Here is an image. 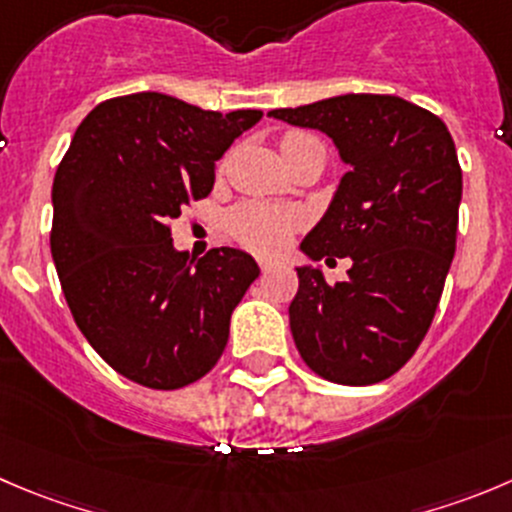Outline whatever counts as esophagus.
<instances>
[{
	"label": "esophagus",
	"mask_w": 512,
	"mask_h": 512,
	"mask_svg": "<svg viewBox=\"0 0 512 512\" xmlns=\"http://www.w3.org/2000/svg\"><path fill=\"white\" fill-rule=\"evenodd\" d=\"M257 265H260L262 272H267V270H272V267L282 265V262H280V257H275V255H257Z\"/></svg>",
	"instance_id": "obj_1"
}]
</instances>
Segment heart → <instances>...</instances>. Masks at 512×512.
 Masks as SVG:
<instances>
[{
	"label": "heart",
	"instance_id": "1",
	"mask_svg": "<svg viewBox=\"0 0 512 512\" xmlns=\"http://www.w3.org/2000/svg\"><path fill=\"white\" fill-rule=\"evenodd\" d=\"M297 147H322L315 137L310 135H287L282 140V152L297 150ZM300 215L287 210H277L270 205H242L240 210L232 212L230 227L232 235L242 242V245L252 247L257 252H275L287 245L292 232L300 227Z\"/></svg>",
	"mask_w": 512,
	"mask_h": 512
}]
</instances>
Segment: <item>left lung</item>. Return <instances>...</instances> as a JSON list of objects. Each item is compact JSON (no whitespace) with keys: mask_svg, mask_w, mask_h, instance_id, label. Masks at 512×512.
<instances>
[{"mask_svg":"<svg viewBox=\"0 0 512 512\" xmlns=\"http://www.w3.org/2000/svg\"><path fill=\"white\" fill-rule=\"evenodd\" d=\"M267 117L320 130L350 170L300 250L350 257L345 282L297 267L290 330L310 370L340 385L398 372L423 342L455 255L463 172L448 127L393 94H340Z\"/></svg>","mask_w":512,"mask_h":512,"instance_id":"1","label":"left lung"}]
</instances>
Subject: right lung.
Listing matches in <instances>:
<instances>
[{"instance_id":"1","label":"right lung","mask_w":512,"mask_h":512,"mask_svg":"<svg viewBox=\"0 0 512 512\" xmlns=\"http://www.w3.org/2000/svg\"><path fill=\"white\" fill-rule=\"evenodd\" d=\"M262 119L210 112L160 92L97 104L52 185V260L74 322L119 375L177 390L215 367L230 317L260 267L215 247L195 260L172 220L210 195L215 162Z\"/></svg>"}]
</instances>
